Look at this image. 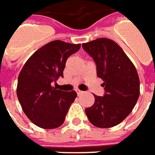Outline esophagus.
I'll use <instances>...</instances> for the list:
<instances>
[{
	"label": "esophagus",
	"mask_w": 155,
	"mask_h": 155,
	"mask_svg": "<svg viewBox=\"0 0 155 155\" xmlns=\"http://www.w3.org/2000/svg\"><path fill=\"white\" fill-rule=\"evenodd\" d=\"M76 91H77V94H78V96H79V95H81V94H83V93H84V91H79V90H77Z\"/></svg>",
	"instance_id": "34e87169"
}]
</instances>
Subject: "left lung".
I'll return each instance as SVG.
<instances>
[{
	"label": "left lung",
	"instance_id": "8db88e82",
	"mask_svg": "<svg viewBox=\"0 0 155 155\" xmlns=\"http://www.w3.org/2000/svg\"><path fill=\"white\" fill-rule=\"evenodd\" d=\"M84 50L97 64V75L102 78L104 97L94 95L95 103L85 109L91 124L97 128H111L131 113L140 96L137 71L126 53L115 41L97 39L84 43Z\"/></svg>",
	"mask_w": 155,
	"mask_h": 155
}]
</instances>
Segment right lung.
<instances>
[{
  "label": "right lung",
  "mask_w": 155,
  "mask_h": 155,
  "mask_svg": "<svg viewBox=\"0 0 155 155\" xmlns=\"http://www.w3.org/2000/svg\"><path fill=\"white\" fill-rule=\"evenodd\" d=\"M80 46L62 40L51 41L35 51L21 69L17 97L26 116L39 128H56L64 122L77 93L57 90L51 83L64 77L67 58Z\"/></svg>",
  "instance_id": "obj_1"
}]
</instances>
